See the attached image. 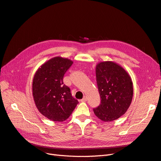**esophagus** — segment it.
<instances>
[{
    "label": "esophagus",
    "instance_id": "obj_1",
    "mask_svg": "<svg viewBox=\"0 0 161 161\" xmlns=\"http://www.w3.org/2000/svg\"><path fill=\"white\" fill-rule=\"evenodd\" d=\"M87 97L85 96L81 101V102H87Z\"/></svg>",
    "mask_w": 161,
    "mask_h": 161
}]
</instances>
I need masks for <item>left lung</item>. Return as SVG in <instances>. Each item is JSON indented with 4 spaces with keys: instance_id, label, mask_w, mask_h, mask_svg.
I'll return each instance as SVG.
<instances>
[{
    "instance_id": "1",
    "label": "left lung",
    "mask_w": 161,
    "mask_h": 161,
    "mask_svg": "<svg viewBox=\"0 0 161 161\" xmlns=\"http://www.w3.org/2000/svg\"><path fill=\"white\" fill-rule=\"evenodd\" d=\"M96 74L101 103L93 109L94 114L105 122L117 119L125 114L131 103V78L121 65L110 61L99 63Z\"/></svg>"
}]
</instances>
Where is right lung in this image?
Listing matches in <instances>:
<instances>
[{
    "instance_id": "obj_1",
    "label": "right lung",
    "mask_w": 161,
    "mask_h": 161,
    "mask_svg": "<svg viewBox=\"0 0 161 161\" xmlns=\"http://www.w3.org/2000/svg\"><path fill=\"white\" fill-rule=\"evenodd\" d=\"M72 64L69 59L55 57L42 65L34 74L32 94L36 106L51 121L66 120L78 103L63 82L65 73Z\"/></svg>"
}]
</instances>
